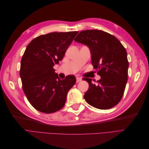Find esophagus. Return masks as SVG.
I'll use <instances>...</instances> for the list:
<instances>
[{"label": "esophagus", "instance_id": "1", "mask_svg": "<svg viewBox=\"0 0 149 149\" xmlns=\"http://www.w3.org/2000/svg\"><path fill=\"white\" fill-rule=\"evenodd\" d=\"M81 80H82V79L81 78L76 77V83H79V82H80Z\"/></svg>", "mask_w": 149, "mask_h": 149}]
</instances>
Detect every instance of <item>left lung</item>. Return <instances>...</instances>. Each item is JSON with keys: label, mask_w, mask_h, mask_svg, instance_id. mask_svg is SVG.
Listing matches in <instances>:
<instances>
[{"label": "left lung", "mask_w": 149, "mask_h": 149, "mask_svg": "<svg viewBox=\"0 0 149 149\" xmlns=\"http://www.w3.org/2000/svg\"><path fill=\"white\" fill-rule=\"evenodd\" d=\"M74 40L89 48L91 63L101 76L97 84H93L91 78H83L89 84L85 101L100 109L115 106L123 97L127 81L129 62L125 48L114 36L100 30L81 31Z\"/></svg>", "instance_id": "left-lung-1"}]
</instances>
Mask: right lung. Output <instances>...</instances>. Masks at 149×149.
<instances>
[{"label": "right lung", "mask_w": 149, "mask_h": 149, "mask_svg": "<svg viewBox=\"0 0 149 149\" xmlns=\"http://www.w3.org/2000/svg\"><path fill=\"white\" fill-rule=\"evenodd\" d=\"M78 31L40 35L28 45L20 63L22 88L34 108L53 113L64 106L66 95L76 83L74 75L61 79L53 68L62 60Z\"/></svg>", "instance_id": "add662e5"}]
</instances>
